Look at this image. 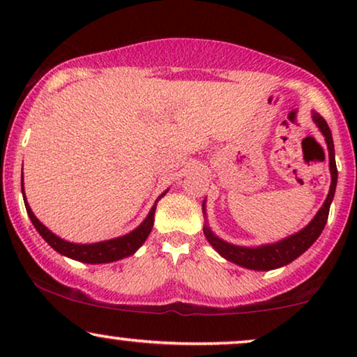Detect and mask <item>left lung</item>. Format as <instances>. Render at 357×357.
<instances>
[{
    "label": "left lung",
    "mask_w": 357,
    "mask_h": 357,
    "mask_svg": "<svg viewBox=\"0 0 357 357\" xmlns=\"http://www.w3.org/2000/svg\"><path fill=\"white\" fill-rule=\"evenodd\" d=\"M312 120L319 126L321 135L325 136L326 148H328V159H330V175H331V183H330V192L326 195V199L321 204L319 213L315 214L314 219L307 224L304 229H301L299 232L292 234V236L278 241L275 243H265V245L258 247H242V245H234L231 242L222 241L216 234L211 231V227L208 226V221L204 222L203 232L204 237L208 238V242L211 243L214 250H216L222 258H226L227 261L236 263L238 266L247 268V270H255V271H270L276 270V268L286 266L287 263L294 261L297 257H301L307 248L312 247L317 238L320 237L321 231H324L326 219H328L330 213V204L333 202L336 182H338V170H336L335 162V146L333 138H331V131L324 120V116L317 112L312 110ZM203 214L206 216V202H203ZM206 219V218H204Z\"/></svg>",
    "instance_id": "1"
}]
</instances>
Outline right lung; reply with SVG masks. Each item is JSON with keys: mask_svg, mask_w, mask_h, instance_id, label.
Listing matches in <instances>:
<instances>
[{"mask_svg": "<svg viewBox=\"0 0 357 357\" xmlns=\"http://www.w3.org/2000/svg\"><path fill=\"white\" fill-rule=\"evenodd\" d=\"M21 190L24 197V204H26L27 214L31 218L33 227L37 229V232L40 234L43 241H45L48 245H50L53 250H56L61 255H65L71 260L82 261V263H92V265H99V263H112L116 260H121V258H126L138 250V248L143 245L146 238H148L149 232L153 231L154 226V214H155V206H158V202L164 197L165 193L169 192V188L160 195V197L155 199L154 206L151 208V211L143 222L139 224L138 227L133 229V231L125 234L121 237L110 238V241H102L96 243H75L68 242L65 238L58 237L56 234H53L50 229L38 221L36 214L32 213L31 206H29L26 193H24V178L21 177Z\"/></svg>", "mask_w": 357, "mask_h": 357, "instance_id": "right-lung-1", "label": "right lung"}]
</instances>
